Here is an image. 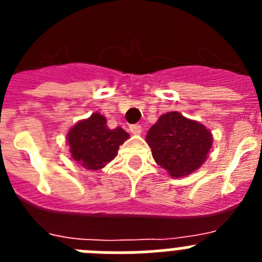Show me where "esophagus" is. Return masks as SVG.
<instances>
[{
  "label": "esophagus",
  "instance_id": "1",
  "mask_svg": "<svg viewBox=\"0 0 262 262\" xmlns=\"http://www.w3.org/2000/svg\"><path fill=\"white\" fill-rule=\"evenodd\" d=\"M129 131L134 135H140L142 134V126L140 124H133V126H129Z\"/></svg>",
  "mask_w": 262,
  "mask_h": 262
}]
</instances>
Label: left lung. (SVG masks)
Returning a JSON list of instances; mask_svg holds the SVG:
<instances>
[{"label": "left lung", "mask_w": 262, "mask_h": 262, "mask_svg": "<svg viewBox=\"0 0 262 262\" xmlns=\"http://www.w3.org/2000/svg\"><path fill=\"white\" fill-rule=\"evenodd\" d=\"M145 140L155 161L174 178L195 172L206 161L212 145L210 129L177 111L161 115Z\"/></svg>", "instance_id": "obj_1"}]
</instances>
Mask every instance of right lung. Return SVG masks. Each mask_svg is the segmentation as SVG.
<instances>
[{"label":"right lung","mask_w":262,"mask_h":262,"mask_svg":"<svg viewBox=\"0 0 262 262\" xmlns=\"http://www.w3.org/2000/svg\"><path fill=\"white\" fill-rule=\"evenodd\" d=\"M129 138L123 128L110 129L106 118L93 113L69 129L67 142L72 159L89 170L102 169L118 154V148Z\"/></svg>","instance_id":"obj_1"}]
</instances>
